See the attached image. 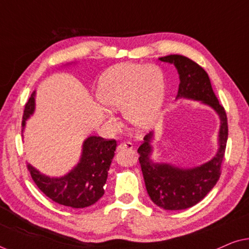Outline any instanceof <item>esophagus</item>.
Instances as JSON below:
<instances>
[{
  "label": "esophagus",
  "instance_id": "34e87169",
  "mask_svg": "<svg viewBox=\"0 0 249 249\" xmlns=\"http://www.w3.org/2000/svg\"><path fill=\"white\" fill-rule=\"evenodd\" d=\"M132 147H134V145H132L131 142H121V144L118 146V152L124 151V149H131Z\"/></svg>",
  "mask_w": 249,
  "mask_h": 249
}]
</instances>
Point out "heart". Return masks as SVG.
<instances>
[{"label":"heart","mask_w":249,"mask_h":249,"mask_svg":"<svg viewBox=\"0 0 249 249\" xmlns=\"http://www.w3.org/2000/svg\"><path fill=\"white\" fill-rule=\"evenodd\" d=\"M165 95L164 78L155 66L137 63L119 64L100 78L97 100L112 110H121L125 120L138 130L146 131L158 122ZM108 122L118 125V119L108 114Z\"/></svg>","instance_id":"b5f03b06"}]
</instances>
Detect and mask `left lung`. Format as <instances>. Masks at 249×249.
<instances>
[{
  "instance_id": "1",
  "label": "left lung",
  "mask_w": 249,
  "mask_h": 249,
  "mask_svg": "<svg viewBox=\"0 0 249 249\" xmlns=\"http://www.w3.org/2000/svg\"><path fill=\"white\" fill-rule=\"evenodd\" d=\"M160 61L173 64L179 74V89L177 100L198 101L212 107L220 118L216 154L210 161L194 168H179L166 162H154L152 142L154 131L144 137L139 146V163L144 176L146 190L152 202L169 211L189 209L209 194L221 175V163L228 141V120L226 111L219 103L212 89L210 77L202 67L193 60L178 54L160 57Z\"/></svg>"
}]
</instances>
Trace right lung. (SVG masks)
<instances>
[{
    "instance_id": "right-lung-1",
    "label": "right lung",
    "mask_w": 249,
    "mask_h": 249,
    "mask_svg": "<svg viewBox=\"0 0 249 249\" xmlns=\"http://www.w3.org/2000/svg\"><path fill=\"white\" fill-rule=\"evenodd\" d=\"M35 95L36 90H34L25 107L22 131L26 121L35 111ZM115 148L117 142L114 139L105 141L102 137L89 136L83 142L79 162L67 175L46 176L32 164H28V170L37 187L53 202L72 209H84L93 205L104 195L103 187Z\"/></svg>"
}]
</instances>
